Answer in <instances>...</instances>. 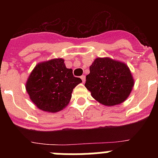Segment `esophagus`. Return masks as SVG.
<instances>
[{
	"label": "esophagus",
	"mask_w": 158,
	"mask_h": 158,
	"mask_svg": "<svg viewBox=\"0 0 158 158\" xmlns=\"http://www.w3.org/2000/svg\"><path fill=\"white\" fill-rule=\"evenodd\" d=\"M81 78L82 82H83V83H85V75H82V76L81 77Z\"/></svg>",
	"instance_id": "34e87169"
}]
</instances>
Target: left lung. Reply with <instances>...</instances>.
Masks as SVG:
<instances>
[{"label":"left lung","instance_id":"obj_1","mask_svg":"<svg viewBox=\"0 0 158 158\" xmlns=\"http://www.w3.org/2000/svg\"><path fill=\"white\" fill-rule=\"evenodd\" d=\"M89 69L85 86L96 101L115 106L127 99L135 81L126 64L110 58H97Z\"/></svg>","mask_w":158,"mask_h":158}]
</instances>
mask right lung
Listing matches in <instances>:
<instances>
[{"label":"right lung","instance_id":"obj_1","mask_svg":"<svg viewBox=\"0 0 158 158\" xmlns=\"http://www.w3.org/2000/svg\"><path fill=\"white\" fill-rule=\"evenodd\" d=\"M81 79L67 69L62 58H54L35 65L29 75L26 90L35 105L47 112H58L68 105L73 89Z\"/></svg>","mask_w":158,"mask_h":158}]
</instances>
